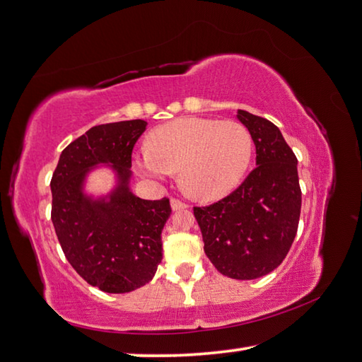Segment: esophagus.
I'll return each instance as SVG.
<instances>
[{
  "label": "esophagus",
  "instance_id": "34e87169",
  "mask_svg": "<svg viewBox=\"0 0 362 362\" xmlns=\"http://www.w3.org/2000/svg\"><path fill=\"white\" fill-rule=\"evenodd\" d=\"M170 204H171V210H173V211H177V210H185V208H187V205L185 204V202L180 200V199H175V197L171 199Z\"/></svg>",
  "mask_w": 362,
  "mask_h": 362
}]
</instances>
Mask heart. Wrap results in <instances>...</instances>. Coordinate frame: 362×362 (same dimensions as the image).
<instances>
[{
  "mask_svg": "<svg viewBox=\"0 0 362 362\" xmlns=\"http://www.w3.org/2000/svg\"><path fill=\"white\" fill-rule=\"evenodd\" d=\"M252 136L235 120L181 117L151 133L149 149L135 157L143 176L163 180L180 170L181 186L195 200L213 202L230 194L246 175Z\"/></svg>",
  "mask_w": 362,
  "mask_h": 362,
  "instance_id": "obj_1",
  "label": "heart"
}]
</instances>
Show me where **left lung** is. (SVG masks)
<instances>
[{
  "label": "left lung",
  "mask_w": 362,
  "mask_h": 362,
  "mask_svg": "<svg viewBox=\"0 0 362 362\" xmlns=\"http://www.w3.org/2000/svg\"><path fill=\"white\" fill-rule=\"evenodd\" d=\"M256 144L257 167L235 191L208 206H194L205 255L221 274L255 280L270 274L291 250L300 218L297 157L270 120L238 110Z\"/></svg>",
  "instance_id": "left-lung-1"
}]
</instances>
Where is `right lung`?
<instances>
[{
	"mask_svg": "<svg viewBox=\"0 0 362 362\" xmlns=\"http://www.w3.org/2000/svg\"><path fill=\"white\" fill-rule=\"evenodd\" d=\"M146 125L135 119L92 127L62 151L50 180V219L65 257L105 293L144 286L162 261L160 233L171 214L170 200H143L129 189L132 151ZM97 163H112L119 177L107 202L81 192L88 168Z\"/></svg>",
	"mask_w": 362,
	"mask_h": 362,
	"instance_id": "right-lung-1",
	"label": "right lung"
}]
</instances>
